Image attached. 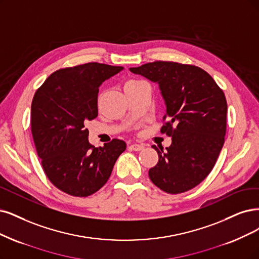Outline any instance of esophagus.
I'll list each match as a JSON object with an SVG mask.
<instances>
[{"label":"esophagus","instance_id":"esophagus-1","mask_svg":"<svg viewBox=\"0 0 259 259\" xmlns=\"http://www.w3.org/2000/svg\"><path fill=\"white\" fill-rule=\"evenodd\" d=\"M129 148H130L131 150L140 151V150H142V149H144V145H142V144H132V145H130Z\"/></svg>","mask_w":259,"mask_h":259}]
</instances>
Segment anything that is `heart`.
<instances>
[{"label": "heart", "instance_id": "1", "mask_svg": "<svg viewBox=\"0 0 259 259\" xmlns=\"http://www.w3.org/2000/svg\"><path fill=\"white\" fill-rule=\"evenodd\" d=\"M137 82H139V80H129V81H127V82H126V84H124V86L130 85V84H133V83H137Z\"/></svg>", "mask_w": 259, "mask_h": 259}]
</instances>
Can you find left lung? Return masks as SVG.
I'll return each mask as SVG.
<instances>
[{
	"label": "left lung",
	"mask_w": 259,
	"mask_h": 259,
	"mask_svg": "<svg viewBox=\"0 0 259 259\" xmlns=\"http://www.w3.org/2000/svg\"><path fill=\"white\" fill-rule=\"evenodd\" d=\"M130 71L157 82L166 104L161 133L171 137V144L165 151L152 146L159 161L148 171L150 180L169 194L195 188L212 170L224 145L227 103L223 91L194 65L156 61Z\"/></svg>",
	"instance_id": "obj_1"
}]
</instances>
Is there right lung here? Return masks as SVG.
Listing matches in <instances>:
<instances>
[{
	"label": "right lung",
	"mask_w": 259,
	"mask_h": 259,
	"mask_svg": "<svg viewBox=\"0 0 259 259\" xmlns=\"http://www.w3.org/2000/svg\"><path fill=\"white\" fill-rule=\"evenodd\" d=\"M120 70L121 66L95 62L66 67L54 71L34 95L31 129L37 155L52 185L71 196L97 192L126 149L118 139L96 148L85 128L98 116L99 86Z\"/></svg>",
	"instance_id": "1"
}]
</instances>
